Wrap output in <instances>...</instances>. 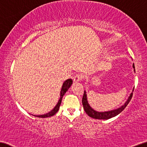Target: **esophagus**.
I'll use <instances>...</instances> for the list:
<instances>
[{
  "label": "esophagus",
  "instance_id": "esophagus-1",
  "mask_svg": "<svg viewBox=\"0 0 147 147\" xmlns=\"http://www.w3.org/2000/svg\"><path fill=\"white\" fill-rule=\"evenodd\" d=\"M83 78V75L82 74H77L74 76V82H78L80 81Z\"/></svg>",
  "mask_w": 147,
  "mask_h": 147
}]
</instances>
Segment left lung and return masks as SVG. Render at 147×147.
I'll return each instance as SVG.
<instances>
[{"label":"left lung","mask_w":147,"mask_h":147,"mask_svg":"<svg viewBox=\"0 0 147 147\" xmlns=\"http://www.w3.org/2000/svg\"><path fill=\"white\" fill-rule=\"evenodd\" d=\"M133 67L134 68V71L135 72L134 64L133 65ZM133 94V92L131 94L130 96L128 98L127 101L125 103V104L123 105L121 108L116 109L115 110L106 111V112H98V111L94 110V109L89 106L88 103V101H87L86 94V92L85 91L82 96V105H83V107H84L85 112H86L90 117H92L94 119H108L113 117H115V116L117 115L118 114H119V113L126 108V106H127L129 103V102L131 101V98H132Z\"/></svg>","instance_id":"left-lung-1"}]
</instances>
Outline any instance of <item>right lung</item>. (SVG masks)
<instances>
[{
	"label": "right lung",
	"instance_id": "obj_1",
	"mask_svg": "<svg viewBox=\"0 0 147 147\" xmlns=\"http://www.w3.org/2000/svg\"><path fill=\"white\" fill-rule=\"evenodd\" d=\"M73 84V80L71 78L70 79H67V80H65L64 83H63L62 88H61V98L59 102L57 103V104L56 105V106L55 107L53 110H51L50 112L46 113V114L44 115H34L36 116V117H51V116L54 115L55 113L57 112L59 109V106H61V101H62V98L63 96L65 95V94L66 93V92L68 90V89L69 88L70 86H71V84Z\"/></svg>",
	"mask_w": 147,
	"mask_h": 147
}]
</instances>
